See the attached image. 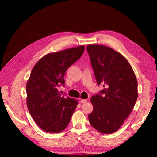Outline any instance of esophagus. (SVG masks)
<instances>
[{"label":"esophagus","instance_id":"esophagus-1","mask_svg":"<svg viewBox=\"0 0 157 157\" xmlns=\"http://www.w3.org/2000/svg\"><path fill=\"white\" fill-rule=\"evenodd\" d=\"M80 103H86L87 102V99H80Z\"/></svg>","mask_w":157,"mask_h":157}]
</instances>
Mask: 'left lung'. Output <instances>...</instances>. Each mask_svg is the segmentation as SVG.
Returning a JSON list of instances; mask_svg holds the SVG:
<instances>
[{
    "mask_svg": "<svg viewBox=\"0 0 157 157\" xmlns=\"http://www.w3.org/2000/svg\"><path fill=\"white\" fill-rule=\"evenodd\" d=\"M86 49L98 85L104 89L93 96L90 124L102 134L117 132L129 116L136 102L137 81L125 57L103 45L89 44Z\"/></svg>",
    "mask_w": 157,
    "mask_h": 157,
    "instance_id": "left-lung-1",
    "label": "left lung"
}]
</instances>
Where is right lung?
I'll return each mask as SVG.
<instances>
[{
    "instance_id": "add662e5",
    "label": "right lung",
    "mask_w": 157,
    "mask_h": 157,
    "mask_svg": "<svg viewBox=\"0 0 157 157\" xmlns=\"http://www.w3.org/2000/svg\"><path fill=\"white\" fill-rule=\"evenodd\" d=\"M84 51L79 46L49 53L33 68L26 85L27 105L30 115L42 130L59 133L65 129L78 105V100L61 96L66 71Z\"/></svg>"
}]
</instances>
